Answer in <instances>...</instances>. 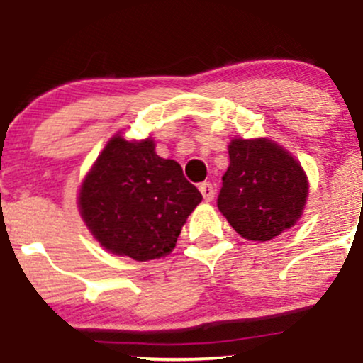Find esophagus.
I'll return each mask as SVG.
<instances>
[{
    "instance_id": "34e87169",
    "label": "esophagus",
    "mask_w": 363,
    "mask_h": 363,
    "mask_svg": "<svg viewBox=\"0 0 363 363\" xmlns=\"http://www.w3.org/2000/svg\"><path fill=\"white\" fill-rule=\"evenodd\" d=\"M199 189H200V193H202L205 202H212V200H214L216 189L211 182H202V184L199 186Z\"/></svg>"
}]
</instances>
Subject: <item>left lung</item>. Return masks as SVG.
I'll return each instance as SVG.
<instances>
[{
	"label": "left lung",
	"instance_id": "1",
	"mask_svg": "<svg viewBox=\"0 0 363 363\" xmlns=\"http://www.w3.org/2000/svg\"><path fill=\"white\" fill-rule=\"evenodd\" d=\"M218 207L247 240L281 235L300 219L309 182L300 163L269 138H233Z\"/></svg>",
	"mask_w": 363,
	"mask_h": 363
}]
</instances>
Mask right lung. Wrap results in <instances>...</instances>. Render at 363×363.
I'll use <instances>...</instances> for the list:
<instances>
[{
    "mask_svg": "<svg viewBox=\"0 0 363 363\" xmlns=\"http://www.w3.org/2000/svg\"><path fill=\"white\" fill-rule=\"evenodd\" d=\"M202 193L155 142L108 140L84 179L79 211L94 239L113 255L147 262L168 255Z\"/></svg>",
    "mask_w": 363,
    "mask_h": 363,
    "instance_id": "add662e5",
    "label": "right lung"
}]
</instances>
